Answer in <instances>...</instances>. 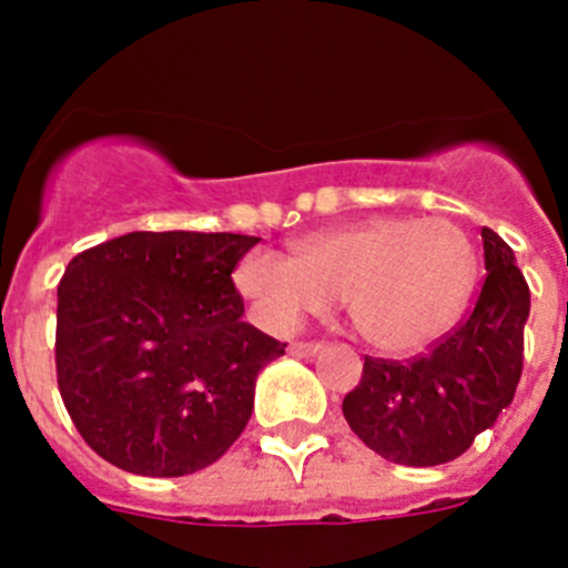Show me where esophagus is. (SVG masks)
<instances>
[{
  "mask_svg": "<svg viewBox=\"0 0 568 568\" xmlns=\"http://www.w3.org/2000/svg\"><path fill=\"white\" fill-rule=\"evenodd\" d=\"M318 349H324L321 341H293L290 344V355H295V358H307V355H315Z\"/></svg>",
  "mask_w": 568,
  "mask_h": 568,
  "instance_id": "34e87169",
  "label": "esophagus"
}]
</instances>
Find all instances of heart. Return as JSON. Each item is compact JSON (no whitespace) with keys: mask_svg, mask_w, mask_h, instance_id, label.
<instances>
[{"mask_svg":"<svg viewBox=\"0 0 568 568\" xmlns=\"http://www.w3.org/2000/svg\"><path fill=\"white\" fill-rule=\"evenodd\" d=\"M478 278V253L453 219L381 215L304 239L295 258L253 250L235 287L275 333L344 298L355 333L384 353H413L453 327Z\"/></svg>","mask_w":568,"mask_h":568,"instance_id":"b5f03b06","label":"heart"}]
</instances>
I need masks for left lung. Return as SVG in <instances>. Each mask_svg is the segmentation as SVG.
Masks as SVG:
<instances>
[{"mask_svg":"<svg viewBox=\"0 0 568 568\" xmlns=\"http://www.w3.org/2000/svg\"><path fill=\"white\" fill-rule=\"evenodd\" d=\"M486 275L458 327L406 361L364 358L344 418L381 458L438 466L464 455L515 398L524 373L529 284L495 230H480Z\"/></svg>","mask_w":568,"mask_h":568,"instance_id":"1","label":"left lung"}]
</instances>
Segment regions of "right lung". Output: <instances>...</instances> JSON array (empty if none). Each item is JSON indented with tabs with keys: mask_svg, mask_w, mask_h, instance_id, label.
<instances>
[{
	"mask_svg": "<svg viewBox=\"0 0 568 568\" xmlns=\"http://www.w3.org/2000/svg\"><path fill=\"white\" fill-rule=\"evenodd\" d=\"M261 239L128 233L59 281L57 381L84 444L133 475L179 478L222 458L281 341L241 321L233 270Z\"/></svg>",
	"mask_w": 568,
	"mask_h": 568,
	"instance_id": "right-lung-1",
	"label": "right lung"
}]
</instances>
